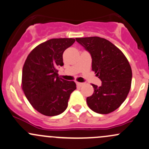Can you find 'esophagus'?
<instances>
[{
    "label": "esophagus",
    "instance_id": "obj_1",
    "mask_svg": "<svg viewBox=\"0 0 149 149\" xmlns=\"http://www.w3.org/2000/svg\"><path fill=\"white\" fill-rule=\"evenodd\" d=\"M76 85H77L78 86H82L84 85V84H83V83H80V82H76Z\"/></svg>",
    "mask_w": 149,
    "mask_h": 149
}]
</instances>
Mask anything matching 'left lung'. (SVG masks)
<instances>
[{
    "label": "left lung",
    "mask_w": 149,
    "mask_h": 149,
    "mask_svg": "<svg viewBox=\"0 0 149 149\" xmlns=\"http://www.w3.org/2000/svg\"><path fill=\"white\" fill-rule=\"evenodd\" d=\"M76 40L90 53L92 70L102 81L99 87L92 84L94 92L86 98L88 106L98 113L114 111L126 100L131 88L132 70L127 58L119 48L103 38Z\"/></svg>",
    "instance_id": "8db88e82"
}]
</instances>
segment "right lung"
<instances>
[{
	"label": "right lung",
	"mask_w": 149,
	"mask_h": 149,
	"mask_svg": "<svg viewBox=\"0 0 149 149\" xmlns=\"http://www.w3.org/2000/svg\"><path fill=\"white\" fill-rule=\"evenodd\" d=\"M74 38H52L29 54L22 71V89L33 107L43 115L62 113L70 95L76 89L74 81L60 79L57 68L63 65V54Z\"/></svg>",
	"instance_id": "add662e5"
}]
</instances>
